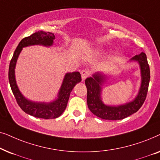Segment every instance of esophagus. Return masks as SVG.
Returning <instances> with one entry per match:
<instances>
[{"label": "esophagus", "mask_w": 160, "mask_h": 160, "mask_svg": "<svg viewBox=\"0 0 160 160\" xmlns=\"http://www.w3.org/2000/svg\"><path fill=\"white\" fill-rule=\"evenodd\" d=\"M81 75H82V81H84L89 76V72L86 69L82 70V71H81Z\"/></svg>", "instance_id": "obj_1"}]
</instances>
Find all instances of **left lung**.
I'll return each instance as SVG.
<instances>
[{"label":"left lung","mask_w":160,"mask_h":160,"mask_svg":"<svg viewBox=\"0 0 160 160\" xmlns=\"http://www.w3.org/2000/svg\"><path fill=\"white\" fill-rule=\"evenodd\" d=\"M132 60L138 61L141 71V86L138 95L133 101L119 106H108L102 103L100 94L103 76L100 73L94 74L92 77L85 80L87 89V101L91 112L106 120H120L132 115L141 108L146 98L150 81V69L147 58L143 52L133 57Z\"/></svg>","instance_id":"obj_1"}]
</instances>
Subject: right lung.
I'll list each match as a JSON object with an SVG mask.
<instances>
[{"label": "right lung", "instance_id": "right-lung-1", "mask_svg": "<svg viewBox=\"0 0 160 160\" xmlns=\"http://www.w3.org/2000/svg\"><path fill=\"white\" fill-rule=\"evenodd\" d=\"M54 38L55 36L52 32L38 31L30 35V36L22 39L13 54L8 68L9 84L19 106L22 108V110L28 114L45 119H55L60 117L63 113V111L66 108L72 89L77 83H79L82 81L80 73L73 72V73L65 74L62 86L59 92L58 99L49 103H46V102H31L28 100L22 95L16 84L14 68L17 58L23 47L36 44L47 46V47L52 46Z\"/></svg>", "mask_w": 160, "mask_h": 160}]
</instances>
